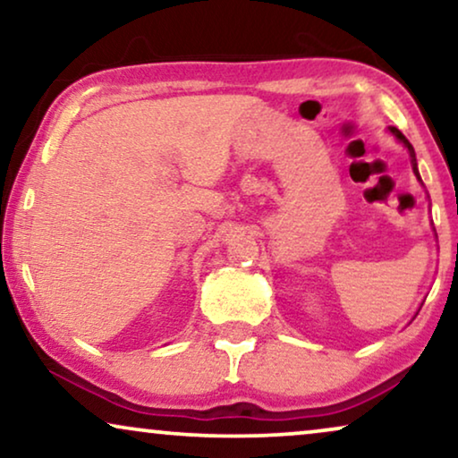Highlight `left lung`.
<instances>
[{
  "instance_id": "8db88e82",
  "label": "left lung",
  "mask_w": 458,
  "mask_h": 458,
  "mask_svg": "<svg viewBox=\"0 0 458 458\" xmlns=\"http://www.w3.org/2000/svg\"><path fill=\"white\" fill-rule=\"evenodd\" d=\"M387 131H390V133H392L394 137H396V140H398L400 143H403V146L406 148V152H409V156H411V166H412V173H415V177H417L419 183L423 185L421 174H419V168H417V156H415V149H412V146H411V141L406 140V137H404L403 133H400V131H398L396 127H387ZM428 198H429V196H428ZM431 225H434V223H431ZM434 231H436V229H434Z\"/></svg>"
}]
</instances>
